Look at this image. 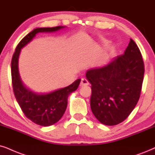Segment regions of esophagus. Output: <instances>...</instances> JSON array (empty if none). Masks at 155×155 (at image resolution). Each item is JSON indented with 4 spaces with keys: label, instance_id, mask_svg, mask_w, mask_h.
Wrapping results in <instances>:
<instances>
[{
    "label": "esophagus",
    "instance_id": "34e87169",
    "mask_svg": "<svg viewBox=\"0 0 155 155\" xmlns=\"http://www.w3.org/2000/svg\"><path fill=\"white\" fill-rule=\"evenodd\" d=\"M89 84V82L87 81L86 79H82L81 81V84H80V85H81V87H86V86H88Z\"/></svg>",
    "mask_w": 155,
    "mask_h": 155
}]
</instances>
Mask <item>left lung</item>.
Segmentation results:
<instances>
[{
	"instance_id": "8db88e82",
	"label": "left lung",
	"mask_w": 155,
	"mask_h": 155,
	"mask_svg": "<svg viewBox=\"0 0 155 155\" xmlns=\"http://www.w3.org/2000/svg\"><path fill=\"white\" fill-rule=\"evenodd\" d=\"M144 64L132 38L124 54L102 67L88 70L91 84V109L101 123L114 126L124 121L136 107L142 91Z\"/></svg>"
}]
</instances>
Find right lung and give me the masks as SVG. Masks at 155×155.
Returning <instances> with one entry per match:
<instances>
[{"mask_svg":"<svg viewBox=\"0 0 155 155\" xmlns=\"http://www.w3.org/2000/svg\"><path fill=\"white\" fill-rule=\"evenodd\" d=\"M64 28L56 26L52 28H38L27 34L19 42L11 60V78L13 93L17 102L20 106L25 116L41 126L48 127L59 121L67 107L68 97L76 91L81 79L76 80L71 85L63 89L46 94H38L26 89L21 81L18 72V57L21 48L40 32H54Z\"/></svg>","mask_w":155,"mask_h":155,"instance_id":"right-lung-1","label":"right lung"}]
</instances>
